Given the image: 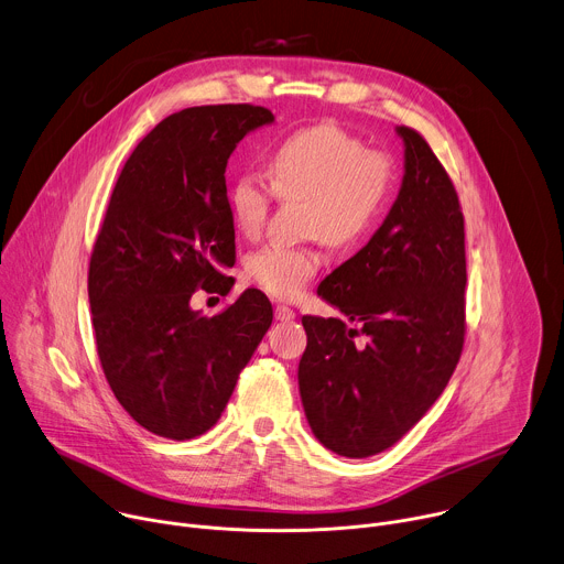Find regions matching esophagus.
<instances>
[{
    "instance_id": "34e87169",
    "label": "esophagus",
    "mask_w": 564,
    "mask_h": 564,
    "mask_svg": "<svg viewBox=\"0 0 564 564\" xmlns=\"http://www.w3.org/2000/svg\"><path fill=\"white\" fill-rule=\"evenodd\" d=\"M274 316H276L279 321H292V318L296 316V312H294L292 307H288V305H276V307H274Z\"/></svg>"
}]
</instances>
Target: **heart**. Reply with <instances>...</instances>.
<instances>
[{"label":"heart","instance_id":"1","mask_svg":"<svg viewBox=\"0 0 564 564\" xmlns=\"http://www.w3.org/2000/svg\"><path fill=\"white\" fill-rule=\"evenodd\" d=\"M397 187L394 158L370 149L337 124H316L285 135L270 158V178L240 172L229 185L236 227L254 236L263 229L274 196L305 200L303 229L337 248L366 240L383 218ZM316 248L265 246L248 257V276L279 299H296L318 272Z\"/></svg>","mask_w":564,"mask_h":564}]
</instances>
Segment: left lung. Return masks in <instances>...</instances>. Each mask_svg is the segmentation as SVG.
I'll list each match as a JSON object with an SVG mask.
<instances>
[{"instance_id": "obj_1", "label": "left lung", "mask_w": 564, "mask_h": 564, "mask_svg": "<svg viewBox=\"0 0 564 564\" xmlns=\"http://www.w3.org/2000/svg\"><path fill=\"white\" fill-rule=\"evenodd\" d=\"M406 174L383 225L318 285L341 318L305 314L299 390L314 437L370 457L404 437L444 392L464 350V214L426 138L401 124ZM364 336L367 344H356Z\"/></svg>"}]
</instances>
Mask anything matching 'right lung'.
I'll return each instance as SVG.
<instances>
[{
    "label": "right lung",
    "instance_id": "add662e5",
    "mask_svg": "<svg viewBox=\"0 0 564 564\" xmlns=\"http://www.w3.org/2000/svg\"><path fill=\"white\" fill-rule=\"evenodd\" d=\"M274 116L257 105L189 107L158 122L111 192L89 263V303L102 372L120 406L149 433L209 431L272 324L248 288L214 316L198 290L229 294L236 263L225 167L238 140Z\"/></svg>",
    "mask_w": 564,
    "mask_h": 564
}]
</instances>
